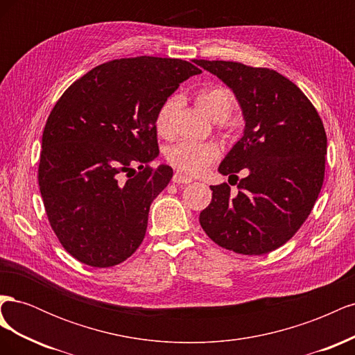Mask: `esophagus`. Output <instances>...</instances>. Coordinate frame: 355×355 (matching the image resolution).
I'll return each instance as SVG.
<instances>
[{
	"instance_id": "esophagus-1",
	"label": "esophagus",
	"mask_w": 355,
	"mask_h": 355,
	"mask_svg": "<svg viewBox=\"0 0 355 355\" xmlns=\"http://www.w3.org/2000/svg\"><path fill=\"white\" fill-rule=\"evenodd\" d=\"M171 180H173L175 184H191V182H192L191 178L179 173V171H176V173L173 175V179H171Z\"/></svg>"
}]
</instances>
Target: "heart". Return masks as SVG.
Returning a JSON list of instances; mask_svg holds the SVG:
<instances>
[{"instance_id": "obj_1", "label": "heart", "mask_w": 355, "mask_h": 355, "mask_svg": "<svg viewBox=\"0 0 355 355\" xmlns=\"http://www.w3.org/2000/svg\"><path fill=\"white\" fill-rule=\"evenodd\" d=\"M196 102L198 108L211 120L220 121L231 114L235 99L228 89L220 85H207L196 93ZM176 105V98H168L157 111L155 128L159 136L167 137L171 135L173 130L171 118H173ZM218 154V148L213 144L184 141L168 149L167 159L171 166L187 175H198L213 163Z\"/></svg>"}]
</instances>
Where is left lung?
I'll use <instances>...</instances> for the list:
<instances>
[{"label":"left lung","mask_w":355,"mask_h":355,"mask_svg":"<svg viewBox=\"0 0 355 355\" xmlns=\"http://www.w3.org/2000/svg\"><path fill=\"white\" fill-rule=\"evenodd\" d=\"M234 92L244 132L219 166L223 176L244 170L239 192L210 187L200 223L227 250L265 254L302 227L323 187L327 137L318 112L296 84L268 68L239 62L194 60Z\"/></svg>","instance_id":"left-lung-1"}]
</instances>
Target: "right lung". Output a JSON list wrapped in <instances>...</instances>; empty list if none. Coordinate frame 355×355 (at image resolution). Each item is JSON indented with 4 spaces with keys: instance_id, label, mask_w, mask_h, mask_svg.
Returning <instances> with one entry per match:
<instances>
[{
    "instance_id": "obj_1",
    "label": "right lung",
    "mask_w": 355,
    "mask_h": 355,
    "mask_svg": "<svg viewBox=\"0 0 355 355\" xmlns=\"http://www.w3.org/2000/svg\"><path fill=\"white\" fill-rule=\"evenodd\" d=\"M200 72L171 58L111 60L56 102L42 133L38 184L51 230L77 261L114 266L144 241L151 202L173 176L170 166H149L159 153L155 115Z\"/></svg>"
}]
</instances>
